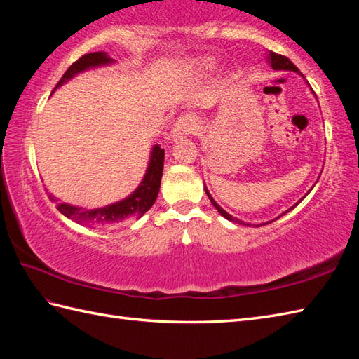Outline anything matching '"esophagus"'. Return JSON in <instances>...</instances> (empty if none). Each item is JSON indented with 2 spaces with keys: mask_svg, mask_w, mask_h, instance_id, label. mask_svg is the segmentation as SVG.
Returning <instances> with one entry per match:
<instances>
[{
  "mask_svg": "<svg viewBox=\"0 0 359 359\" xmlns=\"http://www.w3.org/2000/svg\"><path fill=\"white\" fill-rule=\"evenodd\" d=\"M194 120L189 116H180L171 129V139H180V137L188 135L193 133L194 129Z\"/></svg>",
  "mask_w": 359,
  "mask_h": 359,
  "instance_id": "1",
  "label": "esophagus"
}]
</instances>
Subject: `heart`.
<instances>
[{
	"mask_svg": "<svg viewBox=\"0 0 359 359\" xmlns=\"http://www.w3.org/2000/svg\"><path fill=\"white\" fill-rule=\"evenodd\" d=\"M203 67H207V69H208V67H210V65H207V63H205V65H203Z\"/></svg>",
	"mask_w": 359,
	"mask_h": 359,
	"instance_id": "heart-1",
	"label": "heart"
}]
</instances>
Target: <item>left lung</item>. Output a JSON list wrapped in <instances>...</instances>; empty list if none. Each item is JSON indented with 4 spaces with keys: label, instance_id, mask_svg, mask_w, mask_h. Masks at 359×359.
I'll return each mask as SVG.
<instances>
[{
    "label": "left lung",
    "instance_id": "left-lung-1",
    "mask_svg": "<svg viewBox=\"0 0 359 359\" xmlns=\"http://www.w3.org/2000/svg\"><path fill=\"white\" fill-rule=\"evenodd\" d=\"M266 58H269V63H270V66L273 67L274 71H293V72H297V74H299V69H297V67H296L292 62H290V60H288L287 57H284V55H278V53H274V52H269V55H266ZM205 193H207L208 199H210V201H211V203H212V207H215V208H216V210L220 212V215H222L225 219L231 220V222H236V224H243L242 220L233 217V216L230 215V212H226L222 207H220V205H219L215 199H212L207 187H205ZM306 196H307V194H306ZM306 196H304V197H306ZM304 197H302V199H304ZM302 199H301V201H302ZM301 201H299V202H301ZM299 202H297V203H299ZM297 203H294L293 207L290 208V210H293ZM290 210H287L285 212H288ZM285 212H282L280 216H284ZM280 216H279V217H280ZM279 217H276V219H279ZM271 222H273V220H271Z\"/></svg>",
    "mask_w": 359,
    "mask_h": 359
}]
</instances>
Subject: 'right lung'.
<instances>
[{
  "instance_id": "1",
  "label": "right lung",
  "mask_w": 359,
  "mask_h": 359,
  "mask_svg": "<svg viewBox=\"0 0 359 359\" xmlns=\"http://www.w3.org/2000/svg\"><path fill=\"white\" fill-rule=\"evenodd\" d=\"M112 63L114 60L106 52L86 53V55H83L81 58L77 60V62L69 66V69L65 72L62 80L57 83L55 89L63 86L66 81H69L80 72L93 69V67L108 66ZM163 160H165V149L160 148L158 144H154L149 154L147 172H144L140 185L137 187L128 197H125V199L114 202L111 205H106V207L94 208V210H83L80 207H74L71 203L58 201L57 197L52 194H49V199L57 203V208L62 215L77 220L80 224L97 226V228L121 226L128 222H131V220L142 217L144 212L154 205L158 189H160V182H162Z\"/></svg>"
}]
</instances>
